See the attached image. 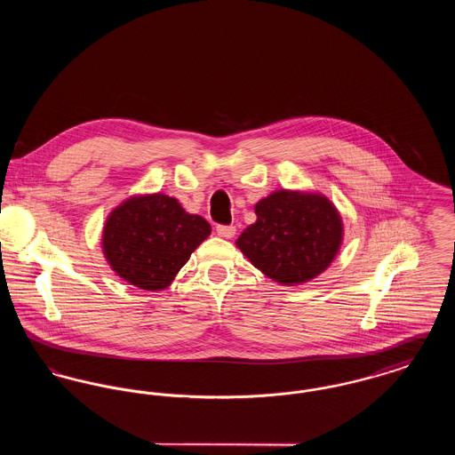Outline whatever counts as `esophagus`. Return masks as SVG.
<instances>
[{"label": "esophagus", "instance_id": "esophagus-1", "mask_svg": "<svg viewBox=\"0 0 455 455\" xmlns=\"http://www.w3.org/2000/svg\"><path fill=\"white\" fill-rule=\"evenodd\" d=\"M217 234L220 237L232 238L235 235V227L234 225H218Z\"/></svg>", "mask_w": 455, "mask_h": 455}]
</instances>
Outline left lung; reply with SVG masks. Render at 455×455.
Segmentation results:
<instances>
[{
	"label": "left lung",
	"mask_w": 455,
	"mask_h": 455,
	"mask_svg": "<svg viewBox=\"0 0 455 455\" xmlns=\"http://www.w3.org/2000/svg\"><path fill=\"white\" fill-rule=\"evenodd\" d=\"M256 223L237 238L243 256L284 286L314 280L343 242V220L323 195L280 189L256 204Z\"/></svg>",
	"instance_id": "1"
}]
</instances>
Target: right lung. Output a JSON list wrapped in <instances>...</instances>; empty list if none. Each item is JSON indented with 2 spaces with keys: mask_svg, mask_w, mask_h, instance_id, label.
I'll list each match as a JSON object with an SVG mask.
<instances>
[{
  "mask_svg": "<svg viewBox=\"0 0 455 455\" xmlns=\"http://www.w3.org/2000/svg\"><path fill=\"white\" fill-rule=\"evenodd\" d=\"M210 234V223L188 213L175 197L132 196L110 212L102 249L119 278L140 290L158 291L173 282Z\"/></svg>",
  "mask_w": 455,
  "mask_h": 455,
  "instance_id": "obj_1",
  "label": "right lung"
}]
</instances>
